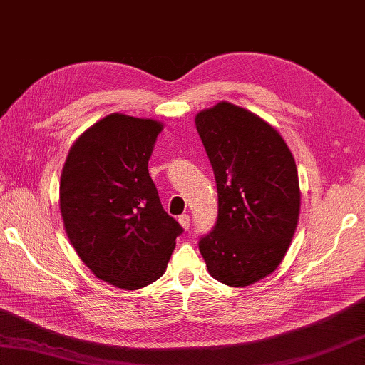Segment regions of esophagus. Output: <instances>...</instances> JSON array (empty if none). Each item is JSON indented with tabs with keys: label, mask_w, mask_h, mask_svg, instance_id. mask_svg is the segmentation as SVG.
Masks as SVG:
<instances>
[{
	"label": "esophagus",
	"mask_w": 365,
	"mask_h": 365,
	"mask_svg": "<svg viewBox=\"0 0 365 365\" xmlns=\"http://www.w3.org/2000/svg\"><path fill=\"white\" fill-rule=\"evenodd\" d=\"M179 224L182 225V228H185V230H188L190 228V224H191V217L188 215H182L179 216Z\"/></svg>",
	"instance_id": "34e87169"
}]
</instances>
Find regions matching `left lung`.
Returning <instances> with one entry per match:
<instances>
[{
    "label": "left lung",
    "instance_id": "1",
    "mask_svg": "<svg viewBox=\"0 0 365 365\" xmlns=\"http://www.w3.org/2000/svg\"><path fill=\"white\" fill-rule=\"evenodd\" d=\"M213 166L217 221L199 241L210 275L245 287L270 275L289 249L300 215L291 149L250 110L217 103L194 120Z\"/></svg>",
    "mask_w": 365,
    "mask_h": 365
}]
</instances>
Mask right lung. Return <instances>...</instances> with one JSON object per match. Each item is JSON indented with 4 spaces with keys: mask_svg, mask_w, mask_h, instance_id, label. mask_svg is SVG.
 I'll list each match as a JSON object with an SVG mask.
<instances>
[{
    "mask_svg": "<svg viewBox=\"0 0 365 365\" xmlns=\"http://www.w3.org/2000/svg\"><path fill=\"white\" fill-rule=\"evenodd\" d=\"M163 123L107 115L73 143L61 175L68 240L93 274L125 291L165 274L183 228L162 207L148 163Z\"/></svg>",
    "mask_w": 365,
    "mask_h": 365,
    "instance_id": "obj_1",
    "label": "right lung"
}]
</instances>
